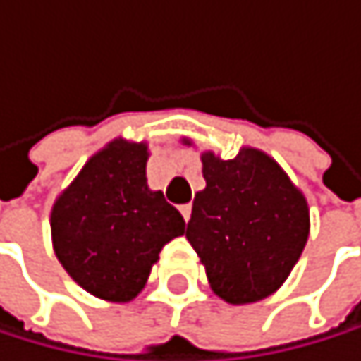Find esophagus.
Returning <instances> with one entry per match:
<instances>
[{"instance_id": "obj_1", "label": "esophagus", "mask_w": 361, "mask_h": 361, "mask_svg": "<svg viewBox=\"0 0 361 361\" xmlns=\"http://www.w3.org/2000/svg\"><path fill=\"white\" fill-rule=\"evenodd\" d=\"M180 213H183L185 221H189V217H191V204H183L180 207Z\"/></svg>"}]
</instances>
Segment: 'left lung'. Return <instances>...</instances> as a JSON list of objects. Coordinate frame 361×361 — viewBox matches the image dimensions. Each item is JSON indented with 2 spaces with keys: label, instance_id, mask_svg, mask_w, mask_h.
Listing matches in <instances>:
<instances>
[{
  "label": "left lung",
  "instance_id": "left-lung-1",
  "mask_svg": "<svg viewBox=\"0 0 361 361\" xmlns=\"http://www.w3.org/2000/svg\"><path fill=\"white\" fill-rule=\"evenodd\" d=\"M200 159L207 187L193 200L187 241L213 293L234 305L274 295L310 234L303 193L262 150L241 148L228 161L202 152Z\"/></svg>",
  "mask_w": 361,
  "mask_h": 361
}]
</instances>
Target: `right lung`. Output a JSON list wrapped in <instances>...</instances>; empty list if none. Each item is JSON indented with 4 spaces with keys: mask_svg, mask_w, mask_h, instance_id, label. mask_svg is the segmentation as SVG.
Segmentation results:
<instances>
[{
    "mask_svg": "<svg viewBox=\"0 0 361 361\" xmlns=\"http://www.w3.org/2000/svg\"><path fill=\"white\" fill-rule=\"evenodd\" d=\"M148 146L114 140L81 168L51 211V239L66 274L90 295L127 303L159 252L185 234L183 215L146 183Z\"/></svg>",
    "mask_w": 361,
    "mask_h": 361,
    "instance_id": "1",
    "label": "right lung"
}]
</instances>
